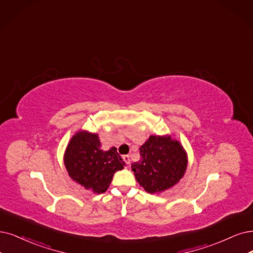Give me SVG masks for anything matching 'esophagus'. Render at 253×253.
Segmentation results:
<instances>
[{"label": "esophagus", "instance_id": "obj_1", "mask_svg": "<svg viewBox=\"0 0 253 253\" xmlns=\"http://www.w3.org/2000/svg\"><path fill=\"white\" fill-rule=\"evenodd\" d=\"M123 161L125 162L126 165L130 164V156L129 155H123Z\"/></svg>", "mask_w": 253, "mask_h": 253}]
</instances>
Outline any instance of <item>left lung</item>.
Listing matches in <instances>:
<instances>
[{
    "label": "left lung",
    "instance_id": "1",
    "mask_svg": "<svg viewBox=\"0 0 253 253\" xmlns=\"http://www.w3.org/2000/svg\"><path fill=\"white\" fill-rule=\"evenodd\" d=\"M141 160L131 164L136 181L150 194L162 193L178 182L188 167L181 144L170 135H150L139 148Z\"/></svg>",
    "mask_w": 253,
    "mask_h": 253
}]
</instances>
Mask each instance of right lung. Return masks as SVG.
Wrapping results in <instances>:
<instances>
[{
    "label": "right lung",
    "instance_id": "1",
    "mask_svg": "<svg viewBox=\"0 0 253 253\" xmlns=\"http://www.w3.org/2000/svg\"><path fill=\"white\" fill-rule=\"evenodd\" d=\"M64 166L71 178L95 194L104 193L117 171L126 165L117 148L101 150L98 134L80 130L73 135L64 152Z\"/></svg>",
    "mask_w": 253,
    "mask_h": 253
}]
</instances>
